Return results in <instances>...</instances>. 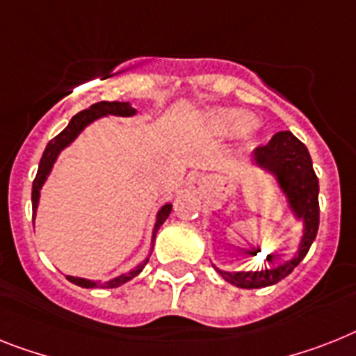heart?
I'll list each match as a JSON object with an SVG mask.
<instances>
[{
    "instance_id": "b5f03b06",
    "label": "heart",
    "mask_w": 356,
    "mask_h": 356,
    "mask_svg": "<svg viewBox=\"0 0 356 356\" xmlns=\"http://www.w3.org/2000/svg\"><path fill=\"white\" fill-rule=\"evenodd\" d=\"M252 116L236 107H214L207 111L204 123L205 129L218 138H229L245 131V136L251 138L257 132V125H251Z\"/></svg>"
}]
</instances>
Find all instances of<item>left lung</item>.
<instances>
[{"mask_svg": "<svg viewBox=\"0 0 356 356\" xmlns=\"http://www.w3.org/2000/svg\"><path fill=\"white\" fill-rule=\"evenodd\" d=\"M251 163L273 176L295 222L302 224V236L293 258L275 262L267 258V266L257 271H224L213 266L225 282L242 289H258L284 280L309 251L318 231V178L313 171L307 147L289 131L277 132L271 142L258 147Z\"/></svg>", "mask_w": 356, "mask_h": 356, "instance_id": "1", "label": "left lung"}]
</instances>
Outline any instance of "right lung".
I'll list each match as a JSON object with an SVG mask.
<instances>
[{
  "mask_svg": "<svg viewBox=\"0 0 356 356\" xmlns=\"http://www.w3.org/2000/svg\"><path fill=\"white\" fill-rule=\"evenodd\" d=\"M136 113H138L136 108L132 107L129 102H99V104L90 105L89 108H85V111H81V113L76 114L74 118L69 122V125H67V127L63 129V131H61L58 136L52 138L51 142L47 143L45 151H43V156H41V160H40V167H38V175H36V178H34V184H32V220H34V216H36V213H38L41 189H43V185H45L47 178L51 176L52 167H54L56 160H58V156L61 154V151H63V149H67V147L74 142L76 138H78L79 134L85 131V129L89 127L90 123L96 122V120L105 118V116H122V118H131V116H136ZM171 209H172L171 202H167V204H163L160 209H158L156 220H154V227H152V234H151L152 248H154V238H156L158 229L163 225V222L167 220V216L171 214ZM151 252H152V249H151ZM151 252H149V254L145 257V260H142V262L138 264L134 269H131V271H127V273H122V275L111 278V280H107V282L90 280V278H81V277H70V275H67V280L72 282V284H76V286H79V287H87V289H90V287H107V289L120 287L122 284L132 280V278L138 277V275L142 273V269L145 267V264L149 262Z\"/></svg>",
  "mask_w": 356,
  "mask_h": 356,
  "instance_id": "1",
  "label": "right lung"
}]
</instances>
